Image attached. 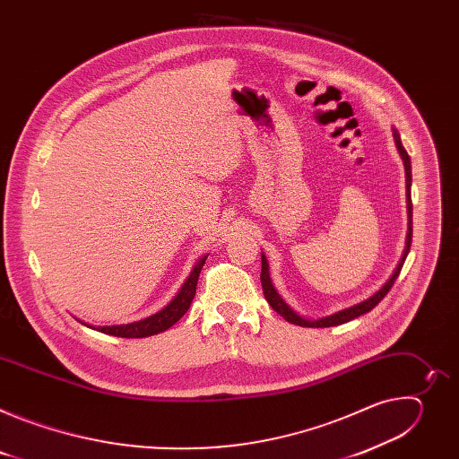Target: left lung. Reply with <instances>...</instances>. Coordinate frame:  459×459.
<instances>
[{
	"label": "left lung",
	"instance_id": "8db88e82",
	"mask_svg": "<svg viewBox=\"0 0 459 459\" xmlns=\"http://www.w3.org/2000/svg\"><path fill=\"white\" fill-rule=\"evenodd\" d=\"M392 138H394V143H396V149L402 156V161H403V167H405V183H407V218H409V223H407V239H405V250L402 254V259L398 267L394 269V273H392V276L385 281V285L376 290L370 298L352 305V307H347V308H342L331 316H325V317H319V319H307L303 316H299L283 298L281 294L278 292V289L274 287L273 280H271V271H269V259L267 255L261 252V285H264V294H265V299L269 301V305L280 314L283 316L289 323H294V325H299V326H316V329H323V326H336V325H342V323H347L358 316H363L367 312H370L385 296L386 292L390 290V287L394 285L396 278L400 276V271L405 264L407 259V254L411 250V241H412V200H411V185H412V167H411V158L405 151V147L402 145V138H400V133L396 128H392Z\"/></svg>",
	"mask_w": 459,
	"mask_h": 459
}]
</instances>
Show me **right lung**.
I'll list each match as a JSON object with an SVG mask.
<instances>
[{
	"label": "right lung",
	"instance_id": "obj_1",
	"mask_svg": "<svg viewBox=\"0 0 459 459\" xmlns=\"http://www.w3.org/2000/svg\"><path fill=\"white\" fill-rule=\"evenodd\" d=\"M209 254L202 255L198 261H195V265L192 267L188 278L185 280V283L181 285V289L178 290V294L156 314L143 317L140 321H133V323H126V325H110V326H92L85 321L80 319V323H83L85 326H91V329H96L103 334H110V336H117V338H147V336H154L160 334L170 326L179 321L183 317V314L188 310L194 296H195V285H198V278L200 273L205 265V259Z\"/></svg>",
	"mask_w": 459,
	"mask_h": 459
}]
</instances>
